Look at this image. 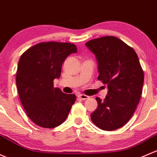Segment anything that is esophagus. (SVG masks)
<instances>
[{
  "label": "esophagus",
  "mask_w": 157,
  "mask_h": 157,
  "mask_svg": "<svg viewBox=\"0 0 157 157\" xmlns=\"http://www.w3.org/2000/svg\"><path fill=\"white\" fill-rule=\"evenodd\" d=\"M78 98H81L82 100H87L89 98V97H88V95H85V94H79Z\"/></svg>",
  "instance_id": "1"
}]
</instances>
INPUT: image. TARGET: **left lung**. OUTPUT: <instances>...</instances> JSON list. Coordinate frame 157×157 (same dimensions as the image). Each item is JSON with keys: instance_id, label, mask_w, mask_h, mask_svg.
Returning <instances> with one entry per match:
<instances>
[{"instance_id": "obj_1", "label": "left lung", "mask_w": 157, "mask_h": 157, "mask_svg": "<svg viewBox=\"0 0 157 157\" xmlns=\"http://www.w3.org/2000/svg\"><path fill=\"white\" fill-rule=\"evenodd\" d=\"M85 45L96 56L98 79L108 88L103 101L96 98L98 108L90 119L102 130H116L132 118L141 96L144 75L138 56L133 48L114 36L90 40Z\"/></svg>"}]
</instances>
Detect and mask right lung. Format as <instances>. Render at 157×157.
Listing matches in <instances>:
<instances>
[{"label":"right lung","mask_w":157,"mask_h":157,"mask_svg":"<svg viewBox=\"0 0 157 157\" xmlns=\"http://www.w3.org/2000/svg\"><path fill=\"white\" fill-rule=\"evenodd\" d=\"M76 52L73 44L49 41L34 45L21 56L16 78L19 99L38 126L53 128L67 119L76 96L54 88V80L60 77L66 58Z\"/></svg>","instance_id":"add662e5"}]
</instances>
